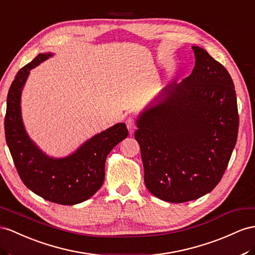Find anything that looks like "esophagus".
I'll use <instances>...</instances> for the list:
<instances>
[{"mask_svg": "<svg viewBox=\"0 0 255 255\" xmlns=\"http://www.w3.org/2000/svg\"><path fill=\"white\" fill-rule=\"evenodd\" d=\"M126 126H127L130 133H132L134 131L136 128V124H135V120L133 119V117H129V119L126 121Z\"/></svg>", "mask_w": 255, "mask_h": 255, "instance_id": "obj_1", "label": "esophagus"}]
</instances>
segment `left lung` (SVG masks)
Returning a JSON list of instances; mask_svg holds the SVG:
<instances>
[{
  "mask_svg": "<svg viewBox=\"0 0 255 255\" xmlns=\"http://www.w3.org/2000/svg\"><path fill=\"white\" fill-rule=\"evenodd\" d=\"M195 68L172 82L158 104L142 113L139 142L147 190L169 202H185L219 184L237 141L239 114L228 71L193 46Z\"/></svg>",
  "mask_w": 255,
  "mask_h": 255,
  "instance_id": "1",
  "label": "left lung"
}]
</instances>
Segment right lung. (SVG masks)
<instances>
[{"label":"right lung","instance_id":"add662e5","mask_svg":"<svg viewBox=\"0 0 255 255\" xmlns=\"http://www.w3.org/2000/svg\"><path fill=\"white\" fill-rule=\"evenodd\" d=\"M50 54H40L18 71L6 103L5 138L15 167L23 184L44 199L59 205H75L90 198L102 186L104 165L109 153L127 138L125 124L96 134L75 153L62 159L43 154L25 133L20 113V96L30 70L46 60Z\"/></svg>","mask_w":255,"mask_h":255}]
</instances>
